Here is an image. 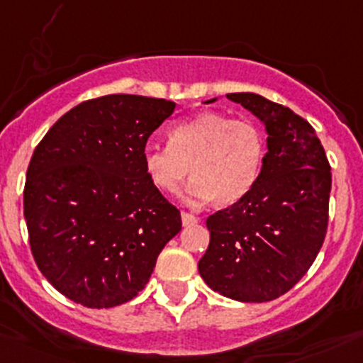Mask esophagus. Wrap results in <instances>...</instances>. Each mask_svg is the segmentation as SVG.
Masks as SVG:
<instances>
[{"label":"esophagus","mask_w":363,"mask_h":363,"mask_svg":"<svg viewBox=\"0 0 363 363\" xmlns=\"http://www.w3.org/2000/svg\"><path fill=\"white\" fill-rule=\"evenodd\" d=\"M182 223H184V226H194L198 223V217L192 216V213L182 212Z\"/></svg>","instance_id":"esophagus-1"}]
</instances>
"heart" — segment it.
Segmentation results:
<instances>
[{
	"instance_id": "heart-1",
	"label": "heart",
	"mask_w": 363,
	"mask_h": 363,
	"mask_svg": "<svg viewBox=\"0 0 363 363\" xmlns=\"http://www.w3.org/2000/svg\"><path fill=\"white\" fill-rule=\"evenodd\" d=\"M265 139L247 119L220 112H201L169 130V144H147L143 164L151 184L164 194H174L191 172L185 191L192 205L216 199L230 206L246 198L260 176Z\"/></svg>"
}]
</instances>
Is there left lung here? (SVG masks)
Segmentation results:
<instances>
[{"mask_svg": "<svg viewBox=\"0 0 363 363\" xmlns=\"http://www.w3.org/2000/svg\"><path fill=\"white\" fill-rule=\"evenodd\" d=\"M226 98L264 124L267 153L250 194L206 219L210 244L198 269L224 298L271 301L305 276L323 246L330 164L313 128L291 108L253 92Z\"/></svg>", "mask_w": 363, "mask_h": 363, "instance_id": "8db88e82", "label": "left lung"}]
</instances>
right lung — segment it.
<instances>
[{"instance_id": "add662e5", "label": "right lung", "mask_w": 363, "mask_h": 363, "mask_svg": "<svg viewBox=\"0 0 363 363\" xmlns=\"http://www.w3.org/2000/svg\"><path fill=\"white\" fill-rule=\"evenodd\" d=\"M176 103L133 94L69 110L33 151L24 219L37 267L87 308L135 298L182 216L151 184L143 151Z\"/></svg>"}]
</instances>
